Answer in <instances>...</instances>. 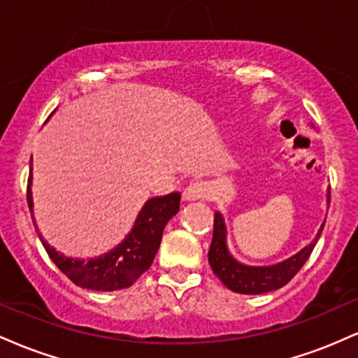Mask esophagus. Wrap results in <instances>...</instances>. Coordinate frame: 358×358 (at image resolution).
<instances>
[{
    "instance_id": "34e87169",
    "label": "esophagus",
    "mask_w": 358,
    "mask_h": 358,
    "mask_svg": "<svg viewBox=\"0 0 358 358\" xmlns=\"http://www.w3.org/2000/svg\"><path fill=\"white\" fill-rule=\"evenodd\" d=\"M208 196V187L203 182H192L183 190L185 202H195V200H203Z\"/></svg>"
}]
</instances>
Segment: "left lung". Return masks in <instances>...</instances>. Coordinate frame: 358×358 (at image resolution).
<instances>
[{
  "label": "left lung",
  "mask_w": 358,
  "mask_h": 358,
  "mask_svg": "<svg viewBox=\"0 0 358 358\" xmlns=\"http://www.w3.org/2000/svg\"><path fill=\"white\" fill-rule=\"evenodd\" d=\"M328 203H330V188H328ZM323 227L324 222L310 244L305 245L299 252L285 259V261L269 266H249L237 261L231 254L227 245V225H225L224 215L220 212H215L212 244L210 249H208V264H210L215 276L224 282V286H227L234 293H269V291L279 289L286 282H289L294 278V274L303 268V264L310 257L316 242H318L320 236H322Z\"/></svg>",
  "instance_id": "1"
}]
</instances>
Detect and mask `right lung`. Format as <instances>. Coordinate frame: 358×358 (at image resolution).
<instances>
[{
	"label": "right lung",
	"instance_id": "obj_1",
	"mask_svg": "<svg viewBox=\"0 0 358 358\" xmlns=\"http://www.w3.org/2000/svg\"><path fill=\"white\" fill-rule=\"evenodd\" d=\"M31 183H34V166L30 165L28 207H30L36 234H38L45 250L55 262L57 268L72 282L92 291L124 289L133 285L145 271L150 269L159 244H162L163 231H165L168 220L173 219L180 210V192H173L165 196H153V199L146 200L134 220L133 229L127 232V236L116 248L96 257H69L52 248L38 232L34 215Z\"/></svg>",
	"mask_w": 358,
	"mask_h": 358
}]
</instances>
